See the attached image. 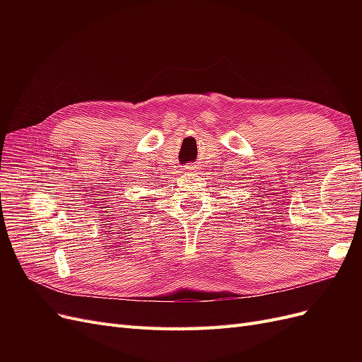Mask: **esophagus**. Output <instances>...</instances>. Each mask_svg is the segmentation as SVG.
<instances>
[{
  "label": "esophagus",
  "instance_id": "1",
  "mask_svg": "<svg viewBox=\"0 0 362 362\" xmlns=\"http://www.w3.org/2000/svg\"><path fill=\"white\" fill-rule=\"evenodd\" d=\"M194 169H196L194 164H185V166H184V172H185V173H187V172H193Z\"/></svg>",
  "mask_w": 362,
  "mask_h": 362
}]
</instances>
